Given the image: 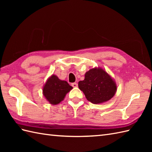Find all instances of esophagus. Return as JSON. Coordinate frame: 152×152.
Listing matches in <instances>:
<instances>
[{"instance_id": "esophagus-1", "label": "esophagus", "mask_w": 152, "mask_h": 152, "mask_svg": "<svg viewBox=\"0 0 152 152\" xmlns=\"http://www.w3.org/2000/svg\"><path fill=\"white\" fill-rule=\"evenodd\" d=\"M71 85H72V86L73 87V88H77V87H78V83H76V82L72 83Z\"/></svg>"}]
</instances>
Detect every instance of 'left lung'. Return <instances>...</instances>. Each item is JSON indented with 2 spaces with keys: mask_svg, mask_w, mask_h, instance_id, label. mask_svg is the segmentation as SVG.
Here are the masks:
<instances>
[{
  "mask_svg": "<svg viewBox=\"0 0 152 152\" xmlns=\"http://www.w3.org/2000/svg\"><path fill=\"white\" fill-rule=\"evenodd\" d=\"M78 87L87 100L95 104L110 100L117 91L114 79L101 67L86 72L84 80L78 82Z\"/></svg>",
  "mask_w": 152,
  "mask_h": 152,
  "instance_id": "8db88e82",
  "label": "left lung"
}]
</instances>
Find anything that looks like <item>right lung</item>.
Masks as SVG:
<instances>
[{
	"instance_id": "right-lung-1",
	"label": "right lung",
	"mask_w": 152,
	"mask_h": 152,
	"mask_svg": "<svg viewBox=\"0 0 152 152\" xmlns=\"http://www.w3.org/2000/svg\"><path fill=\"white\" fill-rule=\"evenodd\" d=\"M73 88L66 81L61 80L52 74L43 86V95L50 104L56 105L63 101L67 93Z\"/></svg>"
}]
</instances>
